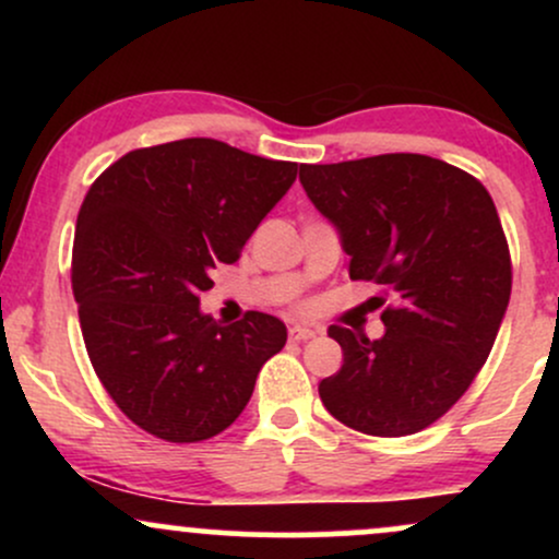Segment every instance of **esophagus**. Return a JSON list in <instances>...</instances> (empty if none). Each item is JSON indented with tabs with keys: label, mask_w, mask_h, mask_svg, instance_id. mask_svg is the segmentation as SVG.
<instances>
[{
	"label": "esophagus",
	"mask_w": 559,
	"mask_h": 559,
	"mask_svg": "<svg viewBox=\"0 0 559 559\" xmlns=\"http://www.w3.org/2000/svg\"><path fill=\"white\" fill-rule=\"evenodd\" d=\"M288 336H292L294 342H307V338H316L318 331L310 329V325H292V329H288Z\"/></svg>",
	"instance_id": "obj_1"
}]
</instances>
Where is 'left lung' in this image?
I'll return each mask as SVG.
<instances>
[{
    "label": "left lung",
    "mask_w": 559,
    "mask_h": 559,
    "mask_svg": "<svg viewBox=\"0 0 559 559\" xmlns=\"http://www.w3.org/2000/svg\"><path fill=\"white\" fill-rule=\"evenodd\" d=\"M299 181L342 236L349 278L394 297L376 342L331 325L344 365L320 381V400L360 433H418L484 368L510 301V247L489 191L407 152L301 165Z\"/></svg>",
    "instance_id": "obj_1"
}]
</instances>
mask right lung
Wrapping results in <instances>:
<instances>
[{
	"instance_id": "right-lung-1",
	"label": "right lung",
	"mask_w": 559,
	"mask_h": 559,
	"mask_svg": "<svg viewBox=\"0 0 559 559\" xmlns=\"http://www.w3.org/2000/svg\"><path fill=\"white\" fill-rule=\"evenodd\" d=\"M297 163L215 139L128 152L92 183L73 241V297L88 360L128 420L173 444L213 439L241 415L286 325L202 316L210 273L292 189Z\"/></svg>"
}]
</instances>
